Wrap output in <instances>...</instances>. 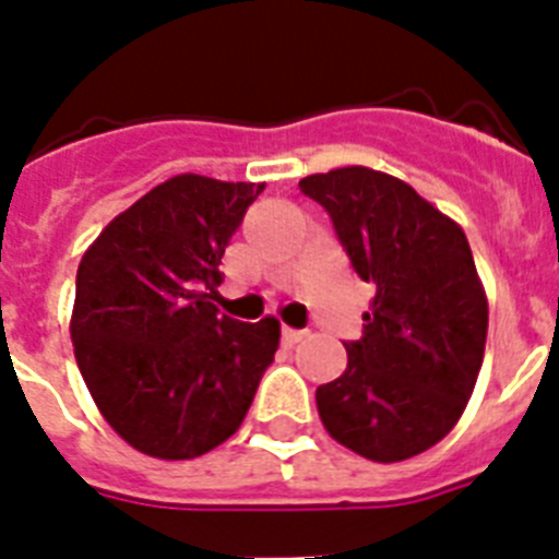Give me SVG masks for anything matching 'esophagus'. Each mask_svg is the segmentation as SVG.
I'll return each instance as SVG.
<instances>
[{"instance_id":"1","label":"esophagus","mask_w":559,"mask_h":559,"mask_svg":"<svg viewBox=\"0 0 559 559\" xmlns=\"http://www.w3.org/2000/svg\"><path fill=\"white\" fill-rule=\"evenodd\" d=\"M305 338L302 330H290V328H283V344L285 347H294V344H299V341Z\"/></svg>"}]
</instances>
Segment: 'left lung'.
Returning a JSON list of instances; mask_svg holds the SVG:
<instances>
[{
	"label": "left lung",
	"mask_w": 559,
	"mask_h": 559,
	"mask_svg": "<svg viewBox=\"0 0 559 559\" xmlns=\"http://www.w3.org/2000/svg\"><path fill=\"white\" fill-rule=\"evenodd\" d=\"M355 274L374 285L347 369L316 389L335 442L372 462L428 451L462 417L487 341V296L464 231L406 181L338 167L299 181Z\"/></svg>",
	"instance_id": "1"
}]
</instances>
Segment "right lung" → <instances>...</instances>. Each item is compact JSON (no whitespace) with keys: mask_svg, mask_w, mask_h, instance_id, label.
<instances>
[{"mask_svg":"<svg viewBox=\"0 0 559 559\" xmlns=\"http://www.w3.org/2000/svg\"><path fill=\"white\" fill-rule=\"evenodd\" d=\"M263 185L185 173L120 212L78 265L72 344L88 392L128 445L192 459L240 428L280 322L215 308L221 257Z\"/></svg>","mask_w":559,"mask_h":559,"instance_id":"obj_1","label":"right lung"}]
</instances>
